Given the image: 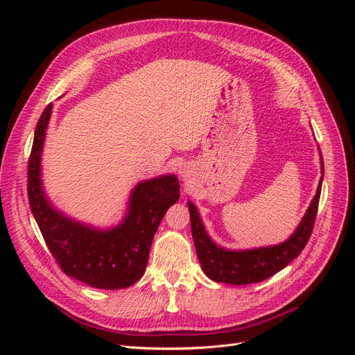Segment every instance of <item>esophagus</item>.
I'll return each mask as SVG.
<instances>
[{
    "instance_id": "34e87169",
    "label": "esophagus",
    "mask_w": 355,
    "mask_h": 355,
    "mask_svg": "<svg viewBox=\"0 0 355 355\" xmlns=\"http://www.w3.org/2000/svg\"><path fill=\"white\" fill-rule=\"evenodd\" d=\"M180 173H182V175H180L182 178H187V171H184V170H182V171H180Z\"/></svg>"
}]
</instances>
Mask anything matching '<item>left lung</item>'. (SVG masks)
Returning a JSON list of instances; mask_svg holds the SVG:
<instances>
[{"mask_svg": "<svg viewBox=\"0 0 355 355\" xmlns=\"http://www.w3.org/2000/svg\"><path fill=\"white\" fill-rule=\"evenodd\" d=\"M321 171L324 173L323 158H321ZM321 182H323V178L320 180L313 202L292 237L278 245L261 247V249L253 250L231 252L218 247L206 234L194 204L188 202L192 239H194L197 256L204 274L213 282L243 286L259 283L282 271L300 254L313 234L318 211Z\"/></svg>", "mask_w": 355, "mask_h": 355, "instance_id": "1", "label": "left lung"}]
</instances>
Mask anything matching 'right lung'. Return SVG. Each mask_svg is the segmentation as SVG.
Returning <instances> with one entry per match:
<instances>
[{"mask_svg": "<svg viewBox=\"0 0 355 355\" xmlns=\"http://www.w3.org/2000/svg\"><path fill=\"white\" fill-rule=\"evenodd\" d=\"M51 103L37 123L28 161V198L50 253L67 275L96 288H124L145 272L153 239L167 209L179 200L176 176H159L139 184L121 225L98 231L63 216L41 187V153Z\"/></svg>", "mask_w": 355, "mask_h": 355, "instance_id": "right-lung-1", "label": "right lung"}]
</instances>
